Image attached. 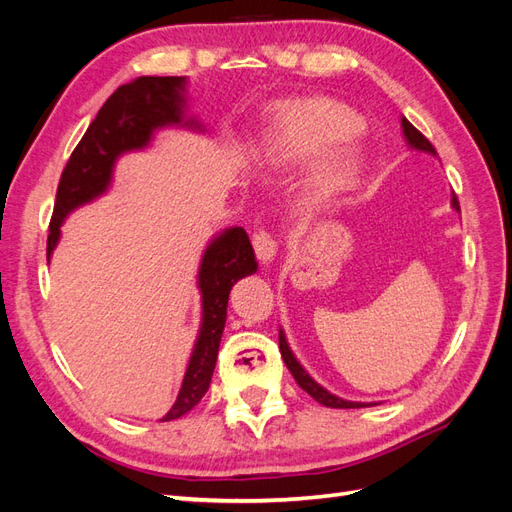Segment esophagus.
Listing matches in <instances>:
<instances>
[{
	"mask_svg": "<svg viewBox=\"0 0 512 512\" xmlns=\"http://www.w3.org/2000/svg\"><path fill=\"white\" fill-rule=\"evenodd\" d=\"M252 243H254V250H256V256H258L260 262H271L275 258V254H277V241L273 239L271 232L258 230L256 235H254V239H252Z\"/></svg>",
	"mask_w": 512,
	"mask_h": 512,
	"instance_id": "esophagus-1",
	"label": "esophagus"
}]
</instances>
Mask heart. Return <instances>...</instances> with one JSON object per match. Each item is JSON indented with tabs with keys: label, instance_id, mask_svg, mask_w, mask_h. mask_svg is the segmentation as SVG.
I'll return each instance as SVG.
<instances>
[{
	"label": "heart",
	"instance_id": "obj_1",
	"mask_svg": "<svg viewBox=\"0 0 512 512\" xmlns=\"http://www.w3.org/2000/svg\"><path fill=\"white\" fill-rule=\"evenodd\" d=\"M363 130V119L350 108L331 100L294 104L277 115L254 145V158L262 168H292L329 153ZM363 151L344 147L329 153L316 168L312 185L320 200L335 198L361 173Z\"/></svg>",
	"mask_w": 512,
	"mask_h": 512
}]
</instances>
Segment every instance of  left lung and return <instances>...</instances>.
I'll list each match as a JSON object with an SVG mask.
<instances>
[{"label":"left lung","mask_w":512,"mask_h":512,"mask_svg":"<svg viewBox=\"0 0 512 512\" xmlns=\"http://www.w3.org/2000/svg\"><path fill=\"white\" fill-rule=\"evenodd\" d=\"M401 128H404V136H406V141H408V145H410L412 149L427 151V153H431V156H436V147H433V145L427 141V138H425L421 132H418L406 117H401ZM451 205H453V209L459 211V200H457L455 194H453V198H451ZM280 352H282V359H284L286 367L290 369V374L294 376V380H297V384L301 386V389H303L307 395H312V397L318 401V404L327 406V408H365V406H367V404H359V401H346V399H342V397H337V395L329 393L327 389H322V386L301 367V363H299L297 359H294V354H292V350L288 348L286 335H284L282 329H280Z\"/></svg>","instance_id":"obj_1"}]
</instances>
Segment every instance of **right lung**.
Listing matches in <instances>:
<instances>
[{
  "label": "right lung",
  "instance_id": "obj_1",
  "mask_svg": "<svg viewBox=\"0 0 512 512\" xmlns=\"http://www.w3.org/2000/svg\"><path fill=\"white\" fill-rule=\"evenodd\" d=\"M183 111V76H138L136 81L121 85L104 102L61 173L49 239H46V260H51L66 215L108 190L113 179V166L119 156L147 147L153 132L166 126L200 130L198 121L185 119ZM256 269L258 262L250 237L241 226L224 230L209 243L198 269V288L203 294V322H200V333L188 369H185L179 395L162 421H175L205 397L215 361H218L230 288L241 277L256 273Z\"/></svg>",
  "mask_w": 512,
  "mask_h": 512
}]
</instances>
